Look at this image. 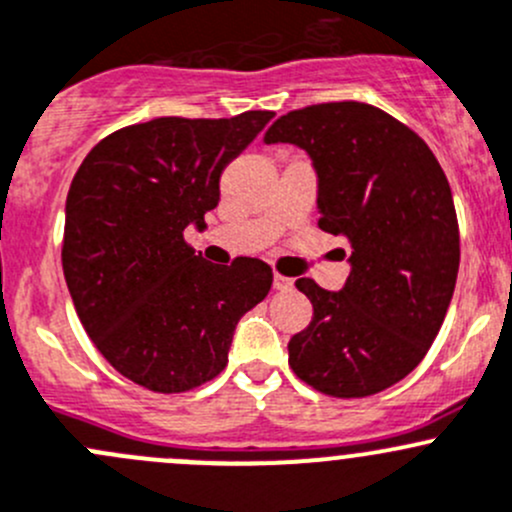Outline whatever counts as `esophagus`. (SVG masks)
Here are the masks:
<instances>
[{
  "label": "esophagus",
  "mask_w": 512,
  "mask_h": 512,
  "mask_svg": "<svg viewBox=\"0 0 512 512\" xmlns=\"http://www.w3.org/2000/svg\"><path fill=\"white\" fill-rule=\"evenodd\" d=\"M273 288H276V291H291L293 278L283 276V273H276V276H273Z\"/></svg>",
  "instance_id": "1"
}]
</instances>
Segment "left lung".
Wrapping results in <instances>:
<instances>
[{
	"label": "left lung",
	"mask_w": 512,
	"mask_h": 512,
	"mask_svg": "<svg viewBox=\"0 0 512 512\" xmlns=\"http://www.w3.org/2000/svg\"><path fill=\"white\" fill-rule=\"evenodd\" d=\"M266 142H293L313 157L318 226L352 249L340 293L295 281L313 320L288 342V365L328 397L382 392L424 360L456 288L461 239L449 179L412 128L357 100L291 110Z\"/></svg>",
	"instance_id": "8db88e82"
}]
</instances>
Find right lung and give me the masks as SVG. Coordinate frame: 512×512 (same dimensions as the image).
I'll list each match as a JSON object with an SVG mask.
<instances>
[{
	"label": "right lung",
	"mask_w": 512,
	"mask_h": 512,
	"mask_svg": "<svg viewBox=\"0 0 512 512\" xmlns=\"http://www.w3.org/2000/svg\"><path fill=\"white\" fill-rule=\"evenodd\" d=\"M271 118L246 110L128 125L73 177L61 244L73 305L100 355L150 392H189L217 377L241 315L271 291L268 263L219 268L184 239L219 204L221 170Z\"/></svg>",
	"instance_id": "1"
}]
</instances>
